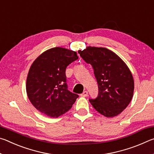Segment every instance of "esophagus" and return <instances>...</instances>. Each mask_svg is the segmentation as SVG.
<instances>
[{
  "instance_id": "esophagus-1",
  "label": "esophagus",
  "mask_w": 154,
  "mask_h": 154,
  "mask_svg": "<svg viewBox=\"0 0 154 154\" xmlns=\"http://www.w3.org/2000/svg\"><path fill=\"white\" fill-rule=\"evenodd\" d=\"M88 95V92H87V91H84L82 94H81V96H83V97H85V96H87Z\"/></svg>"
}]
</instances>
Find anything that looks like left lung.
<instances>
[{"label": "left lung", "mask_w": 154, "mask_h": 154, "mask_svg": "<svg viewBox=\"0 0 154 154\" xmlns=\"http://www.w3.org/2000/svg\"><path fill=\"white\" fill-rule=\"evenodd\" d=\"M90 64L98 84V94L90 99L93 107L107 118L119 115L127 107L134 92V79L124 61L109 49L88 47L78 51Z\"/></svg>", "instance_id": "8db88e82"}]
</instances>
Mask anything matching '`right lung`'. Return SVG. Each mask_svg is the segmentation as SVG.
<instances>
[{
	"mask_svg": "<svg viewBox=\"0 0 154 154\" xmlns=\"http://www.w3.org/2000/svg\"><path fill=\"white\" fill-rule=\"evenodd\" d=\"M77 59L75 51L54 48L35 60L28 74L26 92L37 110L58 118L72 107L79 95L68 90L66 69Z\"/></svg>",
	"mask_w": 154,
	"mask_h": 154,
	"instance_id": "1",
	"label": "right lung"
}]
</instances>
